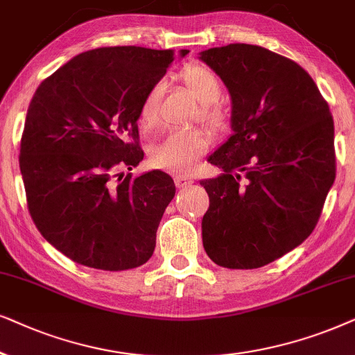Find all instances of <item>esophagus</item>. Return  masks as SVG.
Returning a JSON list of instances; mask_svg holds the SVG:
<instances>
[{
	"label": "esophagus",
	"mask_w": 355,
	"mask_h": 355,
	"mask_svg": "<svg viewBox=\"0 0 355 355\" xmlns=\"http://www.w3.org/2000/svg\"><path fill=\"white\" fill-rule=\"evenodd\" d=\"M193 182H195L193 180V177H188V175H178V177H175V183H177L178 188L191 185Z\"/></svg>",
	"instance_id": "obj_1"
}]
</instances>
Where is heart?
I'll use <instances>...</instances> for the list:
<instances>
[{"label": "heart", "mask_w": 355, "mask_h": 355, "mask_svg": "<svg viewBox=\"0 0 355 355\" xmlns=\"http://www.w3.org/2000/svg\"><path fill=\"white\" fill-rule=\"evenodd\" d=\"M180 79L198 98V102L202 103L200 110L201 120L211 126L220 125L222 112L216 102L219 101L222 87L214 71L202 64H188L182 69ZM162 86L164 84L160 81L153 84L143 97L139 105V121L144 126H153L157 121ZM209 144V135L202 130L172 131L164 139L150 146L149 157L157 168L173 173H190Z\"/></svg>", "instance_id": "heart-1"}]
</instances>
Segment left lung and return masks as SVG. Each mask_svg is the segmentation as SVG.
Masks as SVG:
<instances>
[{
  "label": "left lung",
  "mask_w": 355,
  "mask_h": 355,
  "mask_svg": "<svg viewBox=\"0 0 355 355\" xmlns=\"http://www.w3.org/2000/svg\"><path fill=\"white\" fill-rule=\"evenodd\" d=\"M200 60L232 101V135L207 157L222 173L200 182L202 247L219 266L261 268L318 222L336 177L331 112L302 66L263 46H216Z\"/></svg>",
  "instance_id": "obj_1"
}]
</instances>
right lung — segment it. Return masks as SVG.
Wrapping results in <instances>:
<instances>
[{
    "label": "right lung",
    "mask_w": 355,
    "mask_h": 355,
    "mask_svg": "<svg viewBox=\"0 0 355 355\" xmlns=\"http://www.w3.org/2000/svg\"><path fill=\"white\" fill-rule=\"evenodd\" d=\"M173 60L144 46L89 50L32 97L19 155L27 206L46 242L76 263L125 271L153 257L175 183L162 170H123L144 157L139 105Z\"/></svg>",
    "instance_id": "obj_1"
}]
</instances>
